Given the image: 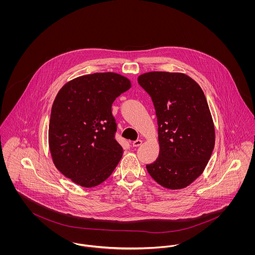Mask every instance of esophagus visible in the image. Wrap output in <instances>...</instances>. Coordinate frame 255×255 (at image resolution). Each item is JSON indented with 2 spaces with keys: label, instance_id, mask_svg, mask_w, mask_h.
Returning a JSON list of instances; mask_svg holds the SVG:
<instances>
[{
  "label": "esophagus",
  "instance_id": "34e87169",
  "mask_svg": "<svg viewBox=\"0 0 255 255\" xmlns=\"http://www.w3.org/2000/svg\"><path fill=\"white\" fill-rule=\"evenodd\" d=\"M141 142H142V140L137 139V140H134V141L132 142V145H133L134 147H137V146H139V145L141 144Z\"/></svg>",
  "mask_w": 255,
  "mask_h": 255
}]
</instances>
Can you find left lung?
<instances>
[{"instance_id": "left-lung-1", "label": "left lung", "mask_w": 255, "mask_h": 255, "mask_svg": "<svg viewBox=\"0 0 255 255\" xmlns=\"http://www.w3.org/2000/svg\"><path fill=\"white\" fill-rule=\"evenodd\" d=\"M137 82L151 97L158 125L159 156L146 170L167 189L185 188L203 174L215 147V124L205 94L182 73L149 72Z\"/></svg>"}]
</instances>
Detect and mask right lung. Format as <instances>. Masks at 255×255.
Instances as JSON below:
<instances>
[{
	"mask_svg": "<svg viewBox=\"0 0 255 255\" xmlns=\"http://www.w3.org/2000/svg\"><path fill=\"white\" fill-rule=\"evenodd\" d=\"M130 79L95 73L68 81L54 99L48 127L53 164L82 187L97 186L112 175L123 155L115 138L112 105L130 89Z\"/></svg>",
	"mask_w": 255,
	"mask_h": 255,
	"instance_id": "obj_1",
	"label": "right lung"
}]
</instances>
